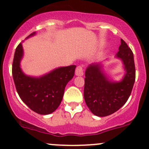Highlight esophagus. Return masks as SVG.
Returning a JSON list of instances; mask_svg holds the SVG:
<instances>
[{
	"instance_id": "esophagus-1",
	"label": "esophagus",
	"mask_w": 149,
	"mask_h": 149,
	"mask_svg": "<svg viewBox=\"0 0 149 149\" xmlns=\"http://www.w3.org/2000/svg\"><path fill=\"white\" fill-rule=\"evenodd\" d=\"M75 73H76V76H81L84 75V69H83V67H82L81 65H79L76 67V72H75Z\"/></svg>"
}]
</instances>
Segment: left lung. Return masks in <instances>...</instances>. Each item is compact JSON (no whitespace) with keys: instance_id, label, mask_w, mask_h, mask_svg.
Masks as SVG:
<instances>
[{"instance_id":"8db88e82","label":"left lung","mask_w":149,"mask_h":149,"mask_svg":"<svg viewBox=\"0 0 149 149\" xmlns=\"http://www.w3.org/2000/svg\"><path fill=\"white\" fill-rule=\"evenodd\" d=\"M116 57L123 61L126 71L121 81H109L101 70L100 63L91 64L86 70L84 100L90 111L98 117L112 115L121 108L128 100L134 85L136 68L133 53L122 39Z\"/></svg>"}]
</instances>
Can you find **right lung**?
<instances>
[{"label":"right lung","mask_w":149,"mask_h":149,"mask_svg":"<svg viewBox=\"0 0 149 149\" xmlns=\"http://www.w3.org/2000/svg\"><path fill=\"white\" fill-rule=\"evenodd\" d=\"M22 56L23 47L20 43L15 51L12 65V74L18 94L34 112L40 115L52 113L61 104L66 84L73 79L76 66L58 68L40 78L31 77L25 75L21 69Z\"/></svg>","instance_id":"1"}]
</instances>
